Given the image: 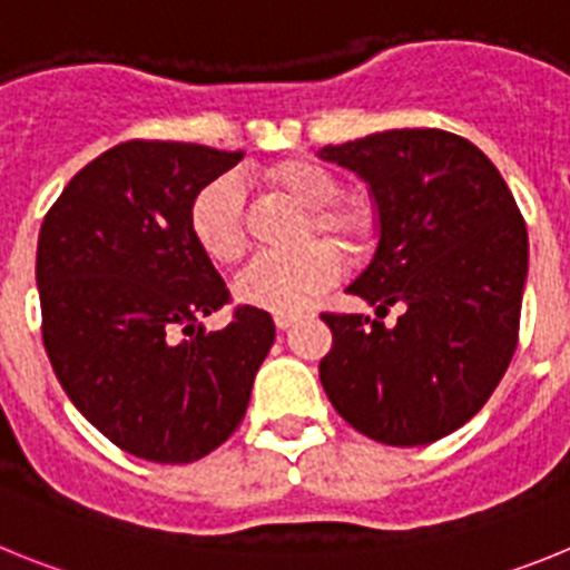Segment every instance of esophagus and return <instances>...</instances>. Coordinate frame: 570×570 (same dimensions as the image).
<instances>
[{
  "label": "esophagus",
  "instance_id": "34e87169",
  "mask_svg": "<svg viewBox=\"0 0 570 570\" xmlns=\"http://www.w3.org/2000/svg\"><path fill=\"white\" fill-rule=\"evenodd\" d=\"M296 320H299V314H274V322H276V328H279V331L291 328Z\"/></svg>",
  "mask_w": 570,
  "mask_h": 570
}]
</instances>
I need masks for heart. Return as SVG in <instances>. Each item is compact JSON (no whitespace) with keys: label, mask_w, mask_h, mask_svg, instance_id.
Wrapping results in <instances>:
<instances>
[{"label":"heart","mask_w":570,"mask_h":570,"mask_svg":"<svg viewBox=\"0 0 570 570\" xmlns=\"http://www.w3.org/2000/svg\"><path fill=\"white\" fill-rule=\"evenodd\" d=\"M265 179L308 208L311 230L331 236L356 254L374 236V210L362 203H342L340 183L314 159H282L265 168ZM190 234L216 265H236L248 250L245 236V194L234 176H219L205 185L190 203ZM342 256L328 242H311L294 254L259 256L236 279V296L256 308L296 314L316 299L340 276Z\"/></svg>","instance_id":"obj_1"}]
</instances>
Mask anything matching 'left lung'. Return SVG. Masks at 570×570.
Returning <instances> with one entry per match:
<instances>
[{
    "label": "left lung",
    "instance_id": "8db88e82",
    "mask_svg": "<svg viewBox=\"0 0 570 570\" xmlns=\"http://www.w3.org/2000/svg\"><path fill=\"white\" fill-rule=\"evenodd\" d=\"M325 163L365 179L380 214L374 259L347 294L362 314H322L334 345L320 380L336 414L396 448L465 425L500 385L520 334L528 230L500 170L448 130H382L325 145Z\"/></svg>",
    "mask_w": 570,
    "mask_h": 570
}]
</instances>
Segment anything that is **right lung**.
Listing matches in <instances>:
<instances>
[{
  "mask_svg": "<svg viewBox=\"0 0 570 570\" xmlns=\"http://www.w3.org/2000/svg\"><path fill=\"white\" fill-rule=\"evenodd\" d=\"M242 156L130 139L85 165L45 214L48 360L85 420L139 460L183 465L223 445L274 345V320L250 305L223 331L203 325L230 294L190 234V203Z\"/></svg>",
  "mask_w": 570,
  "mask_h": 570,
  "instance_id": "obj_1",
  "label": "right lung"
}]
</instances>
